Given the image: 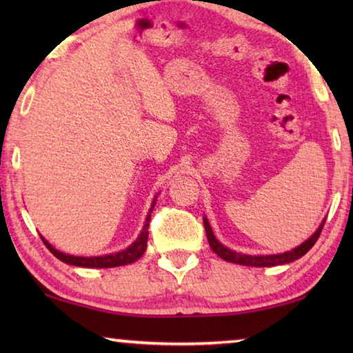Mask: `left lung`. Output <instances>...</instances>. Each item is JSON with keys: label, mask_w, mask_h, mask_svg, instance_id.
I'll return each mask as SVG.
<instances>
[{"label": "left lung", "mask_w": 353, "mask_h": 353, "mask_svg": "<svg viewBox=\"0 0 353 353\" xmlns=\"http://www.w3.org/2000/svg\"><path fill=\"white\" fill-rule=\"evenodd\" d=\"M325 221H322V224L319 225V229L314 232V234L308 238L305 243H302L301 246L288 250V252L283 254H277V255H244L240 252H235V250L227 249L223 246L216 238H214L212 227L208 224L207 218H204V225H205V234H207V240L208 244L214 254L225 261L230 263H236V265H244V266H256V268H265V266H277V265H285V263H291L297 259H301L302 255H305L310 249L314 246V243L318 241V238L322 232V227H324Z\"/></svg>", "instance_id": "8db88e82"}]
</instances>
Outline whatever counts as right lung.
I'll use <instances>...</instances> for the list:
<instances>
[{
	"mask_svg": "<svg viewBox=\"0 0 353 353\" xmlns=\"http://www.w3.org/2000/svg\"><path fill=\"white\" fill-rule=\"evenodd\" d=\"M155 205V201L152 202L151 210H149V214L146 218V224L143 227L140 236L137 238L134 244H130L128 249L121 250V252L117 254H110V255H103V256H74V255H67L63 252H59L57 249H54L48 243L43 236H41V241H43L45 246L51 250V254L57 256L59 260L63 263H68V265L73 266H82V268H115V266H123V265H129V263H134L135 260H139L140 256L145 254V250L148 248V229H149V221H151V212Z\"/></svg>",
	"mask_w": 353,
	"mask_h": 353,
	"instance_id": "right-lung-1",
	"label": "right lung"
}]
</instances>
